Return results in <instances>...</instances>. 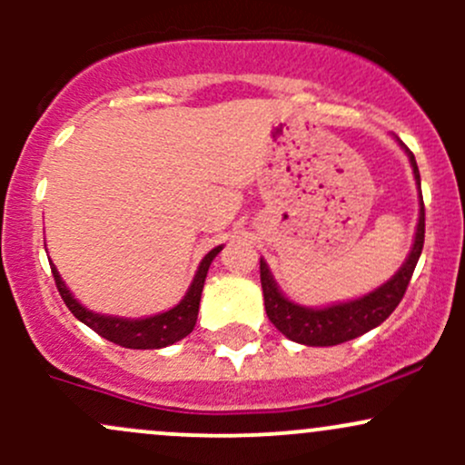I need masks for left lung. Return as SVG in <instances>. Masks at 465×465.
I'll list each match as a JSON object with an SVG mask.
<instances>
[{"instance_id":"obj_1","label":"left lung","mask_w":465,"mask_h":465,"mask_svg":"<svg viewBox=\"0 0 465 465\" xmlns=\"http://www.w3.org/2000/svg\"><path fill=\"white\" fill-rule=\"evenodd\" d=\"M398 145L410 157V166L414 171L416 186L420 189V173L416 166V159L411 150L407 148L401 139H396ZM419 224H416L414 242L407 254L405 262L398 267L396 274L382 285H378L371 292L362 294L358 299H349V302H337L323 308L302 306V303L292 302L281 292L279 283L274 281V274L270 272L267 262L261 259V285L262 297H265V312L270 322L283 332L288 340L297 341L303 346H335L341 341L355 340V337L364 335L371 328H376L396 311L401 299L405 297V290L410 285L411 274H414L416 262L420 259L425 241V206L423 195H419Z\"/></svg>"}]
</instances>
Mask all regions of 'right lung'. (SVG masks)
Masks as SVG:
<instances>
[{
    "label": "right lung",
    "instance_id": "1",
    "mask_svg": "<svg viewBox=\"0 0 465 465\" xmlns=\"http://www.w3.org/2000/svg\"><path fill=\"white\" fill-rule=\"evenodd\" d=\"M220 252H223V245L213 247V250L200 261L198 272H195L189 290H186V294L182 297V302L177 303V306H173L171 311L157 312V315L137 317V320L103 315V312L89 311L87 306H83V303L74 297L72 290L67 288V283H64L63 276H60L58 267L51 261L49 262L51 272H54L55 285H58L60 297H63V302L67 303V308L74 312V317H76L78 322H83L85 326L92 328L94 332L105 337V340L114 341V344L119 346H125V349H163V346H171L175 344V341L184 340V337L195 328L206 272H209V265L213 262V259Z\"/></svg>",
    "mask_w": 465,
    "mask_h": 465
}]
</instances>
